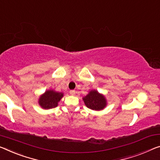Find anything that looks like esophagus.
<instances>
[{
    "instance_id": "esophagus-1",
    "label": "esophagus",
    "mask_w": 160,
    "mask_h": 160,
    "mask_svg": "<svg viewBox=\"0 0 160 160\" xmlns=\"http://www.w3.org/2000/svg\"><path fill=\"white\" fill-rule=\"evenodd\" d=\"M76 94V91L75 90H71L70 91V94L71 95H74Z\"/></svg>"
}]
</instances>
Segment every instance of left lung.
Here are the masks:
<instances>
[{
    "instance_id": "left-lung-1",
    "label": "left lung",
    "mask_w": 160,
    "mask_h": 160,
    "mask_svg": "<svg viewBox=\"0 0 160 160\" xmlns=\"http://www.w3.org/2000/svg\"><path fill=\"white\" fill-rule=\"evenodd\" d=\"M85 105L93 110H102L107 105V101L104 96L97 91H91L88 94L83 98Z\"/></svg>"
}]
</instances>
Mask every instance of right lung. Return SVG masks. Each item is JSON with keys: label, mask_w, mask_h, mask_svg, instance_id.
Returning a JSON list of instances; mask_svg holds the SVG:
<instances>
[{"label": "right lung", "mask_w": 160, "mask_h": 160, "mask_svg": "<svg viewBox=\"0 0 160 160\" xmlns=\"http://www.w3.org/2000/svg\"><path fill=\"white\" fill-rule=\"evenodd\" d=\"M63 93L48 90L39 98V104L43 109H52L58 106V102L63 97Z\"/></svg>", "instance_id": "add662e5"}]
</instances>
